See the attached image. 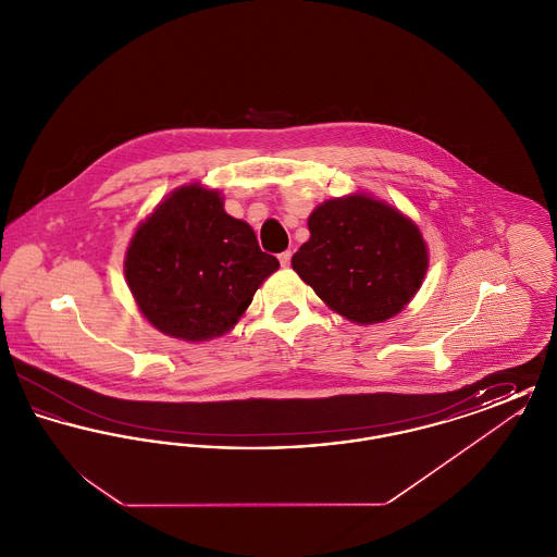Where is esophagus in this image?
Returning a JSON list of instances; mask_svg holds the SVG:
<instances>
[{
    "mask_svg": "<svg viewBox=\"0 0 557 557\" xmlns=\"http://www.w3.org/2000/svg\"><path fill=\"white\" fill-rule=\"evenodd\" d=\"M277 259H280V263H282V267L290 265V259H292L290 250H286V252H282V255H280V257H277Z\"/></svg>",
    "mask_w": 557,
    "mask_h": 557,
    "instance_id": "obj_1",
    "label": "esophagus"
}]
</instances>
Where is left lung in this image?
<instances>
[{
	"mask_svg": "<svg viewBox=\"0 0 557 557\" xmlns=\"http://www.w3.org/2000/svg\"><path fill=\"white\" fill-rule=\"evenodd\" d=\"M292 269L338 315L371 325L398 315L422 288L428 244L403 212L366 191L321 202Z\"/></svg>",
	"mask_w": 557,
	"mask_h": 557,
	"instance_id": "8db88e82",
	"label": "left lung"
}]
</instances>
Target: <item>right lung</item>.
Masks as SVG:
<instances>
[{
  "mask_svg": "<svg viewBox=\"0 0 557 557\" xmlns=\"http://www.w3.org/2000/svg\"><path fill=\"white\" fill-rule=\"evenodd\" d=\"M223 205L219 189L177 187L129 239L127 286L139 313L166 336L207 343L227 334L280 267Z\"/></svg>",
  "mask_w": 557,
  "mask_h": 557,
  "instance_id": "1",
  "label": "right lung"
}]
</instances>
